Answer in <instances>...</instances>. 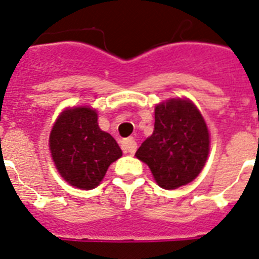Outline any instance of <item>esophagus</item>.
Returning a JSON list of instances; mask_svg holds the SVG:
<instances>
[{
  "instance_id": "esophagus-1",
  "label": "esophagus",
  "mask_w": 259,
  "mask_h": 259,
  "mask_svg": "<svg viewBox=\"0 0 259 259\" xmlns=\"http://www.w3.org/2000/svg\"><path fill=\"white\" fill-rule=\"evenodd\" d=\"M121 148H122V151L125 153H134L137 151V148H138V144H137V142L133 138H127L122 141Z\"/></svg>"
}]
</instances>
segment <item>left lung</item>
I'll return each instance as SVG.
<instances>
[{"mask_svg": "<svg viewBox=\"0 0 259 259\" xmlns=\"http://www.w3.org/2000/svg\"><path fill=\"white\" fill-rule=\"evenodd\" d=\"M208 126L190 99H169L155 108V129L135 156L165 190L188 185L201 173L210 148Z\"/></svg>", "mask_w": 259, "mask_h": 259, "instance_id": "1", "label": "left lung"}]
</instances>
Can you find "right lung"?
<instances>
[{
	"label": "right lung",
	"mask_w": 259,
	"mask_h": 259,
	"mask_svg": "<svg viewBox=\"0 0 259 259\" xmlns=\"http://www.w3.org/2000/svg\"><path fill=\"white\" fill-rule=\"evenodd\" d=\"M49 146L60 176L81 190L99 186L109 165L122 156L112 135L98 125L97 111L85 106L67 108L58 116Z\"/></svg>",
	"instance_id": "right-lung-1"
}]
</instances>
